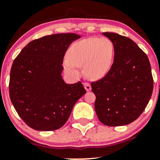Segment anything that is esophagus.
Masks as SVG:
<instances>
[{"mask_svg": "<svg viewBox=\"0 0 160 160\" xmlns=\"http://www.w3.org/2000/svg\"><path fill=\"white\" fill-rule=\"evenodd\" d=\"M83 86H84V88H85V89L86 91H87V92L91 91L92 87H91L90 84L88 83V82H85V83H83Z\"/></svg>", "mask_w": 160, "mask_h": 160, "instance_id": "esophagus-1", "label": "esophagus"}]
</instances>
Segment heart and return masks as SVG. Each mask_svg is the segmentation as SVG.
<instances>
[{
	"instance_id": "obj_1",
	"label": "heart",
	"mask_w": 160,
	"mask_h": 160,
	"mask_svg": "<svg viewBox=\"0 0 160 160\" xmlns=\"http://www.w3.org/2000/svg\"><path fill=\"white\" fill-rule=\"evenodd\" d=\"M114 45L109 38H89L75 42L68 51L64 62L65 68L74 76H79L77 67L84 65L88 79H102L111 69L114 58Z\"/></svg>"
}]
</instances>
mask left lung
Listing matches in <instances>:
<instances>
[{
  "instance_id": "obj_1",
  "label": "left lung",
  "mask_w": 160,
  "mask_h": 160,
  "mask_svg": "<svg viewBox=\"0 0 160 160\" xmlns=\"http://www.w3.org/2000/svg\"><path fill=\"white\" fill-rule=\"evenodd\" d=\"M102 34L113 42L115 52L108 74L91 84L96 97L95 111L106 126H125L136 120L151 98V67L147 55L133 40L116 33Z\"/></svg>"
}]
</instances>
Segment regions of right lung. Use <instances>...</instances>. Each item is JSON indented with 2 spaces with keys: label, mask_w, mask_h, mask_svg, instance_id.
Listing matches in <instances>:
<instances>
[{
  "label": "right lung",
  "mask_w": 160,
  "mask_h": 160,
  "mask_svg": "<svg viewBox=\"0 0 160 160\" xmlns=\"http://www.w3.org/2000/svg\"><path fill=\"white\" fill-rule=\"evenodd\" d=\"M76 34H56L28 43L10 71L9 92L16 112L38 131L60 128L68 120L75 103L86 92L81 82L64 81L63 58Z\"/></svg>",
  "instance_id": "1"
}]
</instances>
